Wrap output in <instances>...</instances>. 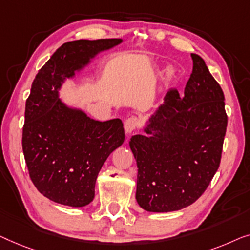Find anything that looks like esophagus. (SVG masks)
Listing matches in <instances>:
<instances>
[{
    "label": "esophagus",
    "mask_w": 250,
    "mask_h": 250,
    "mask_svg": "<svg viewBox=\"0 0 250 250\" xmlns=\"http://www.w3.org/2000/svg\"><path fill=\"white\" fill-rule=\"evenodd\" d=\"M139 124L140 122L136 117H131V118L126 119V120L125 121V130L126 135H129V133H131L133 130H136L137 128H138Z\"/></svg>",
    "instance_id": "obj_1"
}]
</instances>
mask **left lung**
Returning a JSON list of instances; mask_svg holds the SVG:
<instances>
[{
    "label": "left lung",
    "instance_id": "left-lung-1",
    "mask_svg": "<svg viewBox=\"0 0 250 250\" xmlns=\"http://www.w3.org/2000/svg\"><path fill=\"white\" fill-rule=\"evenodd\" d=\"M184 95L171 89L149 115L144 132L130 138L138 167L137 203L167 213L195 203L208 187L222 154L228 117L224 94L199 55Z\"/></svg>",
    "mask_w": 250,
    "mask_h": 250
}]
</instances>
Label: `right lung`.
Wrapping results in <instances>:
<instances>
[{"label": "right lung", "mask_w": 250, "mask_h": 250, "mask_svg": "<svg viewBox=\"0 0 250 250\" xmlns=\"http://www.w3.org/2000/svg\"><path fill=\"white\" fill-rule=\"evenodd\" d=\"M122 42V38L68 42L34 79L24 111L22 150L31 181L52 202L70 207L93 202L104 162L125 142L120 119L94 120L60 97L66 80Z\"/></svg>", "instance_id": "1"}]
</instances>
